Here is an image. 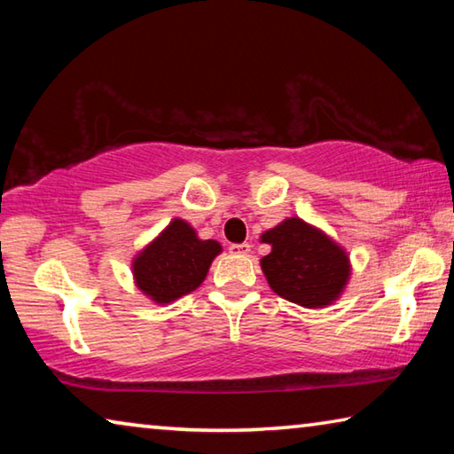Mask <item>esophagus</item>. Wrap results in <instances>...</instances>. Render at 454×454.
Segmentation results:
<instances>
[{
    "mask_svg": "<svg viewBox=\"0 0 454 454\" xmlns=\"http://www.w3.org/2000/svg\"><path fill=\"white\" fill-rule=\"evenodd\" d=\"M250 248L252 246L248 244V242H242V244H232L230 246V252H232V254H250Z\"/></svg>",
    "mask_w": 454,
    "mask_h": 454,
    "instance_id": "obj_1",
    "label": "esophagus"
}]
</instances>
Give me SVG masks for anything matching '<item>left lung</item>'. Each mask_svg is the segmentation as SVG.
Instances as JSON below:
<instances>
[{"instance_id":"1","label":"left lung","mask_w":454,"mask_h":454,"mask_svg":"<svg viewBox=\"0 0 454 454\" xmlns=\"http://www.w3.org/2000/svg\"><path fill=\"white\" fill-rule=\"evenodd\" d=\"M272 252L260 260L270 288L286 301L322 309L338 298L348 278V258L320 230L301 218L284 220L262 236Z\"/></svg>"}]
</instances>
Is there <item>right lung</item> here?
<instances>
[{
    "label": "right lung",
    "mask_w": 454,
    "mask_h": 454,
    "mask_svg": "<svg viewBox=\"0 0 454 454\" xmlns=\"http://www.w3.org/2000/svg\"><path fill=\"white\" fill-rule=\"evenodd\" d=\"M222 248L214 240H198L184 220H174L140 256L134 276L144 294L164 304L198 288Z\"/></svg>",
    "instance_id": "obj_1"
}]
</instances>
